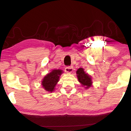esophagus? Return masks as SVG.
Wrapping results in <instances>:
<instances>
[{"label": "esophagus", "mask_w": 131, "mask_h": 131, "mask_svg": "<svg viewBox=\"0 0 131 131\" xmlns=\"http://www.w3.org/2000/svg\"><path fill=\"white\" fill-rule=\"evenodd\" d=\"M73 70V68L72 66H66V67L65 68V71H66V72H67V73L72 72Z\"/></svg>", "instance_id": "esophagus-1"}]
</instances>
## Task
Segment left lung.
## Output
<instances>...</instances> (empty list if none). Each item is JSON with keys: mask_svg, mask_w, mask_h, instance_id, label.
<instances>
[{"mask_svg": "<svg viewBox=\"0 0 131 131\" xmlns=\"http://www.w3.org/2000/svg\"><path fill=\"white\" fill-rule=\"evenodd\" d=\"M76 73L79 81L82 84V85L85 86L86 88L91 87L92 84L91 78L87 73H85L83 68H79L77 70Z\"/></svg>", "mask_w": 131, "mask_h": 131, "instance_id": "left-lung-1", "label": "left lung"}]
</instances>
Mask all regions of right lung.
Returning a JSON list of instances; mask_svg holds the SVG:
<instances>
[{
    "instance_id": "add662e5",
    "label": "right lung",
    "mask_w": 131,
    "mask_h": 131,
    "mask_svg": "<svg viewBox=\"0 0 131 131\" xmlns=\"http://www.w3.org/2000/svg\"><path fill=\"white\" fill-rule=\"evenodd\" d=\"M62 73V70L54 69L44 77L41 83L44 90L47 91L52 92L54 90L55 86L58 82L59 76Z\"/></svg>"
}]
</instances>
